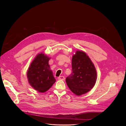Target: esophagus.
Returning <instances> with one entry per match:
<instances>
[{"label": "esophagus", "mask_w": 126, "mask_h": 126, "mask_svg": "<svg viewBox=\"0 0 126 126\" xmlns=\"http://www.w3.org/2000/svg\"><path fill=\"white\" fill-rule=\"evenodd\" d=\"M59 80H64V79H65V78L63 76H59L58 78Z\"/></svg>", "instance_id": "34e87169"}]
</instances>
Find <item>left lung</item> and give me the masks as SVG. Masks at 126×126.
<instances>
[{
  "instance_id": "left-lung-1",
  "label": "left lung",
  "mask_w": 126,
  "mask_h": 126,
  "mask_svg": "<svg viewBox=\"0 0 126 126\" xmlns=\"http://www.w3.org/2000/svg\"><path fill=\"white\" fill-rule=\"evenodd\" d=\"M72 73L66 79L72 93L80 96L89 91L97 80V71L88 56L83 51H77L72 58Z\"/></svg>"
}]
</instances>
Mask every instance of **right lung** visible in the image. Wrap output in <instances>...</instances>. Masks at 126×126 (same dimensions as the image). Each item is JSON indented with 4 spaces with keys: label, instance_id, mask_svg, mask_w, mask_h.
<instances>
[{
    "label": "right lung",
    "instance_id": "add662e5",
    "mask_svg": "<svg viewBox=\"0 0 126 126\" xmlns=\"http://www.w3.org/2000/svg\"><path fill=\"white\" fill-rule=\"evenodd\" d=\"M49 59L43 53L38 54L27 73L30 85L40 93L47 91L56 81L48 63Z\"/></svg>",
    "mask_w": 126,
    "mask_h": 126
}]
</instances>
